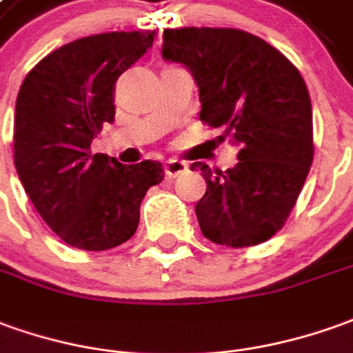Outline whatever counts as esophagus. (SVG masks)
<instances>
[{"mask_svg": "<svg viewBox=\"0 0 353 353\" xmlns=\"http://www.w3.org/2000/svg\"><path fill=\"white\" fill-rule=\"evenodd\" d=\"M188 167H186V163L182 161H176V159H171V161H167V165H165V179H169V181H172V179H176L179 174H182V172L186 171Z\"/></svg>", "mask_w": 353, "mask_h": 353, "instance_id": "34e87169", "label": "esophagus"}]
</instances>
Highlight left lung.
Masks as SVG:
<instances>
[{
  "label": "left lung",
  "instance_id": "8db88e82",
  "mask_svg": "<svg viewBox=\"0 0 353 353\" xmlns=\"http://www.w3.org/2000/svg\"><path fill=\"white\" fill-rule=\"evenodd\" d=\"M165 61L182 63L200 90V119L238 145L232 169L192 163L205 179L196 203L203 236L228 248L279 232L313 163V115L300 70L271 43L238 28H167Z\"/></svg>",
  "mask_w": 353,
  "mask_h": 353
}]
</instances>
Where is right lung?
Wrapping results in <instances>:
<instances>
[{
	"label": "right lung",
	"instance_id": "obj_1",
	"mask_svg": "<svg viewBox=\"0 0 353 353\" xmlns=\"http://www.w3.org/2000/svg\"><path fill=\"white\" fill-rule=\"evenodd\" d=\"M155 30L86 36L51 51L17 96L14 167L46 225L69 246L103 252L138 228L145 192L163 181L157 161L123 165L92 153L115 121V82L152 48Z\"/></svg>",
	"mask_w": 353,
	"mask_h": 353
}]
</instances>
